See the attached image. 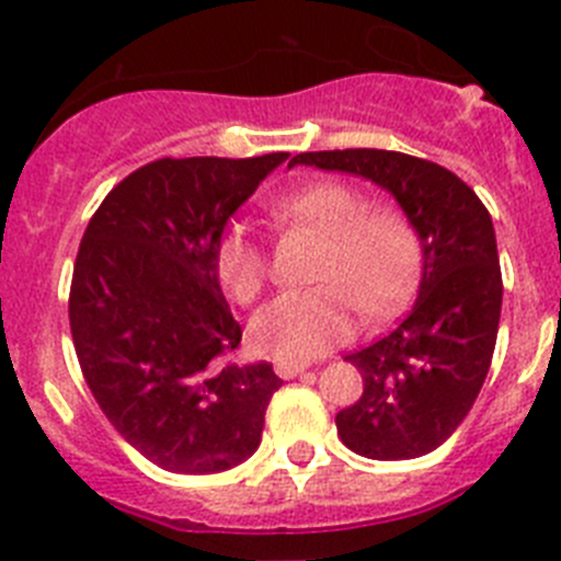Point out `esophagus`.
Masks as SVG:
<instances>
[{
	"instance_id": "obj_1",
	"label": "esophagus",
	"mask_w": 561,
	"mask_h": 561,
	"mask_svg": "<svg viewBox=\"0 0 561 561\" xmlns=\"http://www.w3.org/2000/svg\"><path fill=\"white\" fill-rule=\"evenodd\" d=\"M274 368H276V375H279L282 380H290V377H296V375H305V371H307V363H299V360H276Z\"/></svg>"
}]
</instances>
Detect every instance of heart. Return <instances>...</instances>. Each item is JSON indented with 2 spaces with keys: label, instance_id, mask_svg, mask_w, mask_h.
Listing matches in <instances>:
<instances>
[{
  "label": "heart",
  "instance_id": "b5f03b06",
  "mask_svg": "<svg viewBox=\"0 0 561 561\" xmlns=\"http://www.w3.org/2000/svg\"><path fill=\"white\" fill-rule=\"evenodd\" d=\"M279 231L318 237L312 287L271 301L251 324L262 352L310 360L350 341L363 312L391 316L408 301L422 271V237L405 211L368 204L343 181H312L268 204ZM215 271L237 305H254L271 276L265 245L245 226H229L215 245Z\"/></svg>",
  "mask_w": 561,
  "mask_h": 561
}]
</instances>
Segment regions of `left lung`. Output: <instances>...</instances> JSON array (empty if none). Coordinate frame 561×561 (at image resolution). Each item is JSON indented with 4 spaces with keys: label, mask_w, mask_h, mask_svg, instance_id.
Listing matches in <instances>:
<instances>
[{
    "label": "left lung",
    "mask_w": 561,
    "mask_h": 561,
    "mask_svg": "<svg viewBox=\"0 0 561 561\" xmlns=\"http://www.w3.org/2000/svg\"><path fill=\"white\" fill-rule=\"evenodd\" d=\"M290 164L375 181L422 237L416 301L393 332L346 357L360 371L363 393L335 425L357 456H425L476 405L497 341L503 279L486 206L447 168L397 150H318L293 156Z\"/></svg>",
    "instance_id": "obj_1"
}]
</instances>
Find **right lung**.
I'll return each instance as SVG.
<instances>
[{"instance_id":"1","label":"right lung","mask_w":561,"mask_h":561,"mask_svg":"<svg viewBox=\"0 0 561 561\" xmlns=\"http://www.w3.org/2000/svg\"><path fill=\"white\" fill-rule=\"evenodd\" d=\"M285 159H156L105 195L80 240L69 290L80 371L119 436L168 472H224L260 447L282 380L268 363L229 360L243 330L215 245Z\"/></svg>"}]
</instances>
